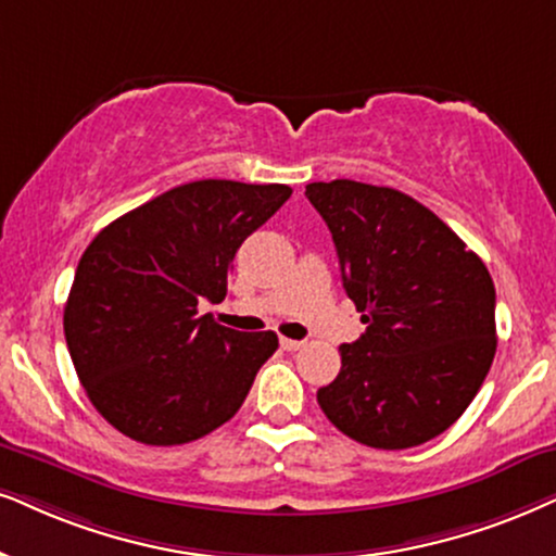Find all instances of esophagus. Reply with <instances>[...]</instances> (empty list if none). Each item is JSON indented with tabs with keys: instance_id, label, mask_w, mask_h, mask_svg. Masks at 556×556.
Wrapping results in <instances>:
<instances>
[{
	"instance_id": "34e87169",
	"label": "esophagus",
	"mask_w": 556,
	"mask_h": 556,
	"mask_svg": "<svg viewBox=\"0 0 556 556\" xmlns=\"http://www.w3.org/2000/svg\"><path fill=\"white\" fill-rule=\"evenodd\" d=\"M279 346H282L285 351H298V349L305 346V343L294 341V339H279Z\"/></svg>"
}]
</instances>
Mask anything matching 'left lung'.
I'll return each instance as SVG.
<instances>
[{
	"label": "left lung",
	"instance_id": "left-lung-1",
	"mask_svg": "<svg viewBox=\"0 0 556 556\" xmlns=\"http://www.w3.org/2000/svg\"><path fill=\"white\" fill-rule=\"evenodd\" d=\"M305 194L367 323L339 349L341 371L318 405L364 446L426 444L467 410L493 364V277L441 217L397 189L333 179Z\"/></svg>",
	"mask_w": 556,
	"mask_h": 556
}]
</instances>
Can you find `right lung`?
I'll list each match as a JSON object with an SVG mask.
<instances>
[{
	"label": "right lung",
	"instance_id": "1",
	"mask_svg": "<svg viewBox=\"0 0 556 556\" xmlns=\"http://www.w3.org/2000/svg\"><path fill=\"white\" fill-rule=\"evenodd\" d=\"M287 185L202 179L112 220L87 245L63 333L91 405L149 446L202 439L238 413L277 333L200 315L226 298L230 262L290 200Z\"/></svg>",
	"mask_w": 556,
	"mask_h": 556
}]
</instances>
